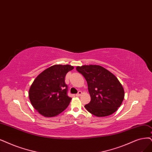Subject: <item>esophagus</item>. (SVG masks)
I'll return each instance as SVG.
<instances>
[{
    "instance_id": "obj_1",
    "label": "esophagus",
    "mask_w": 152,
    "mask_h": 152,
    "mask_svg": "<svg viewBox=\"0 0 152 152\" xmlns=\"http://www.w3.org/2000/svg\"><path fill=\"white\" fill-rule=\"evenodd\" d=\"M82 94H83L82 91H78V93L76 94V96H81Z\"/></svg>"
}]
</instances>
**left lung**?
<instances>
[{"label":"left lung","mask_w":152,"mask_h":152,"mask_svg":"<svg viewBox=\"0 0 152 152\" xmlns=\"http://www.w3.org/2000/svg\"><path fill=\"white\" fill-rule=\"evenodd\" d=\"M76 69L88 83L91 101L85 107L89 113L104 117L116 111L124 99L125 92L113 73L99 65H83Z\"/></svg>","instance_id":"1"}]
</instances>
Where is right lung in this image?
I'll list each match as a JSON object with an SVG mask.
<instances>
[{"label":"right lung","instance_id":"1","mask_svg":"<svg viewBox=\"0 0 152 152\" xmlns=\"http://www.w3.org/2000/svg\"><path fill=\"white\" fill-rule=\"evenodd\" d=\"M74 69L71 65L56 64L41 72L29 90L30 102L41 115L54 117L68 106L71 98L67 94L66 75Z\"/></svg>","mask_w":152,"mask_h":152}]
</instances>
